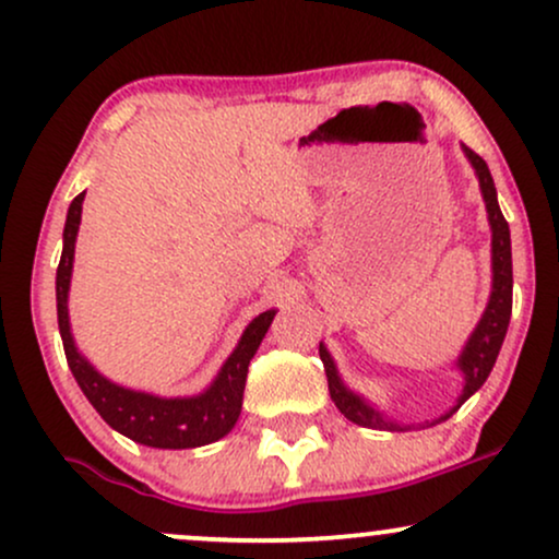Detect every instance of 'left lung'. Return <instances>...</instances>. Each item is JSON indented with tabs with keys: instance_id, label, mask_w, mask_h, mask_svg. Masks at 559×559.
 Wrapping results in <instances>:
<instances>
[{
	"instance_id": "8db88e82",
	"label": "left lung",
	"mask_w": 559,
	"mask_h": 559,
	"mask_svg": "<svg viewBox=\"0 0 559 559\" xmlns=\"http://www.w3.org/2000/svg\"><path fill=\"white\" fill-rule=\"evenodd\" d=\"M465 157L471 159V165L476 168L480 194H484L486 213H489V226H491V297L489 305H486V312L480 316V323L476 331L467 338L463 355L457 357V368L463 370L465 386L463 394H460L457 404L449 409L447 415H441L439 420H447L449 415L457 413L463 407L465 400H471L476 391L484 386V381L489 378L493 362H497L499 349H502L507 325H510L512 316V249H510V226H507L502 210H499L497 202V189H493V178L489 173V165L480 159L476 152L463 146ZM320 360H323L325 378H329V391L331 400L342 409L346 420L357 423V426L365 428H381V431H409V426H400L396 420L386 418L383 413H378L376 407H370L362 396H357L355 391L344 386V381L336 373V365H333L329 349L320 344Z\"/></svg>"
}]
</instances>
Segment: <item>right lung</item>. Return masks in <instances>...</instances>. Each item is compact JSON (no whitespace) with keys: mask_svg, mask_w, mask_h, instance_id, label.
I'll use <instances>...</instances> for the list:
<instances>
[{"mask_svg":"<svg viewBox=\"0 0 559 559\" xmlns=\"http://www.w3.org/2000/svg\"><path fill=\"white\" fill-rule=\"evenodd\" d=\"M83 194L70 202L66 230H62V258L60 265H57V323H60V336L62 346H66L70 373L79 381L86 400L94 404V409L105 418L107 426H112L115 431L128 436V439L139 441V444L155 449H191L213 444V441L223 439L239 420L249 360H252L267 329H271L275 310L260 312L247 325L234 355L221 368L213 386L202 391V394L165 400V396L144 394V391H133L107 381L75 349L68 320V288L70 273H73Z\"/></svg>","mask_w":559,"mask_h":559,"instance_id":"right-lung-1","label":"right lung"}]
</instances>
